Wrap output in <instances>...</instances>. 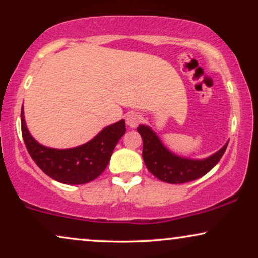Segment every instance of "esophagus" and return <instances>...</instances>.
<instances>
[{
	"instance_id": "obj_1",
	"label": "esophagus",
	"mask_w": 258,
	"mask_h": 258,
	"mask_svg": "<svg viewBox=\"0 0 258 258\" xmlns=\"http://www.w3.org/2000/svg\"><path fill=\"white\" fill-rule=\"evenodd\" d=\"M141 121V116L137 114V112H130V114L126 115V124H128L130 128H136L139 125Z\"/></svg>"
}]
</instances>
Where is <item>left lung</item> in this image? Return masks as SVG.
Listing matches in <instances>:
<instances>
[{
  "label": "left lung",
  "mask_w": 258,
  "mask_h": 258,
  "mask_svg": "<svg viewBox=\"0 0 258 258\" xmlns=\"http://www.w3.org/2000/svg\"><path fill=\"white\" fill-rule=\"evenodd\" d=\"M137 132L143 140L142 156L148 170L155 177L171 184H181L202 177L220 162L228 146L227 142L209 157L194 160L178 156L169 150L150 126L140 124Z\"/></svg>",
  "instance_id": "1"
}]
</instances>
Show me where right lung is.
Returning <instances> with one entry per match:
<instances>
[{
  "label": "right lung",
  "instance_id": "right-lung-1",
  "mask_svg": "<svg viewBox=\"0 0 258 258\" xmlns=\"http://www.w3.org/2000/svg\"><path fill=\"white\" fill-rule=\"evenodd\" d=\"M21 128L28 153L44 174L64 184H84L97 178L110 161L119 139L124 135L125 121L105 126L89 142L69 149L42 146L31 136L24 121L23 105Z\"/></svg>",
  "mask_w": 258,
  "mask_h": 258
}]
</instances>
